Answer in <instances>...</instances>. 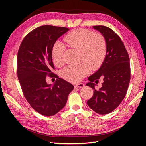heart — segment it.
<instances>
[{"instance_id": "heart-1", "label": "heart", "mask_w": 146, "mask_h": 146, "mask_svg": "<svg viewBox=\"0 0 146 146\" xmlns=\"http://www.w3.org/2000/svg\"><path fill=\"white\" fill-rule=\"evenodd\" d=\"M82 76V75L76 71L75 66L68 67L63 71V77L67 81H76Z\"/></svg>"}]
</instances>
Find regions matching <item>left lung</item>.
<instances>
[{
  "label": "left lung",
  "mask_w": 146,
  "mask_h": 146,
  "mask_svg": "<svg viewBox=\"0 0 146 146\" xmlns=\"http://www.w3.org/2000/svg\"><path fill=\"white\" fill-rule=\"evenodd\" d=\"M69 30L66 27L44 25L25 36L19 48L17 74L23 93L34 110L42 115L59 112L67 102L74 86L52 72V48L57 39ZM46 76L52 78L46 83Z\"/></svg>",
  "instance_id": "left-lung-1"
}]
</instances>
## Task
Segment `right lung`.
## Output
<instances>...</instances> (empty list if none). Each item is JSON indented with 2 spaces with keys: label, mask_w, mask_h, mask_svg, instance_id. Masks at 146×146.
<instances>
[{
  "label": "right lung",
  "mask_w": 146,
  "mask_h": 146,
  "mask_svg": "<svg viewBox=\"0 0 146 146\" xmlns=\"http://www.w3.org/2000/svg\"><path fill=\"white\" fill-rule=\"evenodd\" d=\"M94 28L104 36L107 51L101 67L90 76V81L96 83H93L94 95L87 104L97 113L107 114L119 106L126 95L131 80L130 59L122 40L112 29L104 26Z\"/></svg>",
  "instance_id": "obj_1"
}]
</instances>
